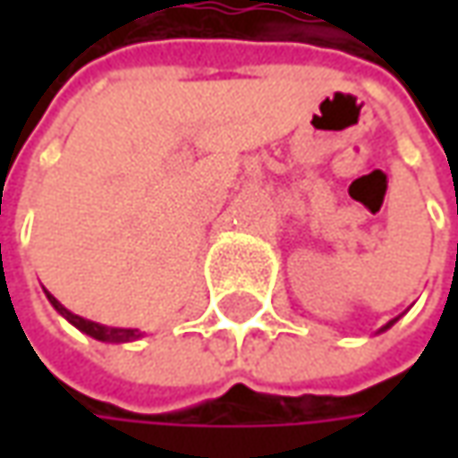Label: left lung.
<instances>
[{
  "label": "left lung",
  "mask_w": 458,
  "mask_h": 458,
  "mask_svg": "<svg viewBox=\"0 0 458 458\" xmlns=\"http://www.w3.org/2000/svg\"><path fill=\"white\" fill-rule=\"evenodd\" d=\"M387 326H390V324H387ZM387 326H385V328H387Z\"/></svg>",
  "instance_id": "left-lung-1"
}]
</instances>
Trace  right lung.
I'll list each match as a JSON object with an SVG mask.
<instances>
[{
	"label": "right lung",
	"mask_w": 458,
	"mask_h": 458,
	"mask_svg": "<svg viewBox=\"0 0 458 458\" xmlns=\"http://www.w3.org/2000/svg\"><path fill=\"white\" fill-rule=\"evenodd\" d=\"M45 295H47V301L53 303V308L61 313V316H65L71 324L76 326V328H81L83 334H89V336H94V339H98V342H114V344H122V342H134V339H140L142 336V331H137V328H109V326H101V324H94V321H86V318H81V316H76V313H71L68 308H63L50 293L45 291Z\"/></svg>",
	"instance_id": "1"
}]
</instances>
